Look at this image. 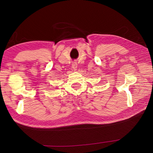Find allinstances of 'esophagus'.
<instances>
[{
    "label": "esophagus",
    "instance_id": "34e87169",
    "mask_svg": "<svg viewBox=\"0 0 153 153\" xmlns=\"http://www.w3.org/2000/svg\"><path fill=\"white\" fill-rule=\"evenodd\" d=\"M77 65L76 63H74L73 64H72V68L74 69V70L76 71L77 69Z\"/></svg>",
    "mask_w": 153,
    "mask_h": 153
}]
</instances>
